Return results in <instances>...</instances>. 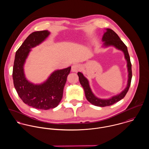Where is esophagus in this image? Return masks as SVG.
<instances>
[{
	"instance_id": "esophagus-1",
	"label": "esophagus",
	"mask_w": 149,
	"mask_h": 149,
	"mask_svg": "<svg viewBox=\"0 0 149 149\" xmlns=\"http://www.w3.org/2000/svg\"><path fill=\"white\" fill-rule=\"evenodd\" d=\"M81 69L80 65L77 64H74L72 66V71L73 72H77Z\"/></svg>"
}]
</instances>
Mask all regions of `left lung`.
<instances>
[{
    "label": "left lung",
    "instance_id": "8db88e82",
    "mask_svg": "<svg viewBox=\"0 0 149 149\" xmlns=\"http://www.w3.org/2000/svg\"><path fill=\"white\" fill-rule=\"evenodd\" d=\"M102 41L104 42V45L105 46L107 47L109 46H113L116 49L123 52L125 54V58L127 62L128 79L127 85L126 88L120 93L116 96H114L108 99H102L95 96V95L92 92L91 89L89 86L88 80L84 76L82 73L78 72L77 74L79 76V81L81 85H82L83 88H84V90L85 92V97L87 100L93 105L99 107L111 106L115 104V103L120 101L123 98H124V97L126 96L129 89V88L131 84V79H132L131 63L130 61V56L128 52L127 47L126 46V45L120 39L118 34L114 31H113L110 29H107L106 31L104 33L103 36Z\"/></svg>",
    "mask_w": 149,
    "mask_h": 149
}]
</instances>
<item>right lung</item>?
<instances>
[{"instance_id":"right-lung-1","label":"right lung","mask_w":149,"mask_h":149,"mask_svg":"<svg viewBox=\"0 0 149 149\" xmlns=\"http://www.w3.org/2000/svg\"><path fill=\"white\" fill-rule=\"evenodd\" d=\"M49 34L47 30L30 34L16 52L13 70L14 85L22 100L29 106L39 109L54 108L59 104L71 69L69 66L54 71L41 84L35 85L26 79L23 65L31 49L42 42Z\"/></svg>"}]
</instances>
